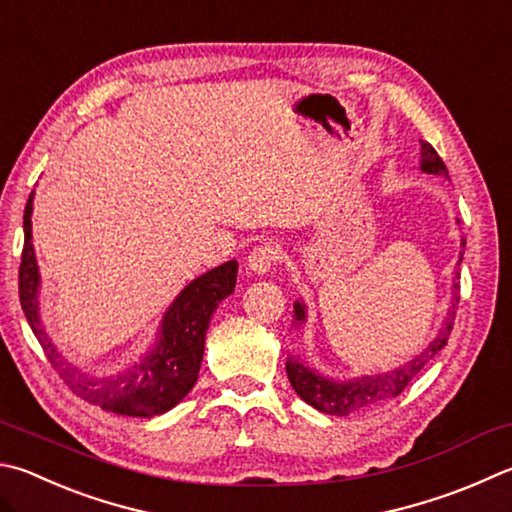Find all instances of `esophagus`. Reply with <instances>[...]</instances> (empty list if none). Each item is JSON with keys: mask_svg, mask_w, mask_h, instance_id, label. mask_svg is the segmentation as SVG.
Returning a JSON list of instances; mask_svg holds the SVG:
<instances>
[{"mask_svg": "<svg viewBox=\"0 0 512 512\" xmlns=\"http://www.w3.org/2000/svg\"><path fill=\"white\" fill-rule=\"evenodd\" d=\"M277 257H280V250H277V246L262 244V246L250 250V255L246 259V268L253 275H266L275 266Z\"/></svg>", "mask_w": 512, "mask_h": 512, "instance_id": "34e87169", "label": "esophagus"}]
</instances>
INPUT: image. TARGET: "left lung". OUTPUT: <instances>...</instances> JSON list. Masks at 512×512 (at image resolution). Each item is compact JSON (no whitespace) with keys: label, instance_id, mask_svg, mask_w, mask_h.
Returning <instances> with one entry per match:
<instances>
[{"label":"left lung","instance_id":"1","mask_svg":"<svg viewBox=\"0 0 512 512\" xmlns=\"http://www.w3.org/2000/svg\"><path fill=\"white\" fill-rule=\"evenodd\" d=\"M421 170L427 174H439L448 179V167L441 161V156L436 154L430 143L421 141ZM461 246L466 248V239H461ZM463 259V253L459 262ZM459 284L454 282V293H452V306L448 309V318H445L443 327L436 333V338L427 345L416 358L407 360L405 365L396 367L392 371H385V374H374V376H358L349 380H333L318 374V371L306 367L300 358H288L286 362V374L295 394L302 398L304 403H309L315 410L331 416H349L358 410H365L369 405H376L380 401H389V398H396L403 389L412 383V380L421 374L427 367L436 353H439L445 345H448L450 331L454 315H457V302H459ZM293 313L297 324L306 320V306L304 302L293 304Z\"/></svg>","mask_w":512,"mask_h":512}]
</instances>
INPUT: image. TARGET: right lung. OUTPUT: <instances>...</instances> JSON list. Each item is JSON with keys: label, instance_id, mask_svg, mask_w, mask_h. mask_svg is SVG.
Returning <instances> with one entry per match:
<instances>
[{"label": "right lung", "instance_id": "add662e5", "mask_svg": "<svg viewBox=\"0 0 512 512\" xmlns=\"http://www.w3.org/2000/svg\"><path fill=\"white\" fill-rule=\"evenodd\" d=\"M31 215L33 192L24 208L20 302L26 320H29L35 338L42 345L53 369L71 387L73 394L107 412L152 418L172 410L176 403H181L188 396L194 383H197L212 313L217 311V306L224 297L235 291V259L203 273L176 295V300L163 315L159 340H156L154 349L147 356L134 362L132 367L118 371L114 376H96L73 367L55 349L49 333L44 331V324L40 320V302H37L40 271H37V259L33 250Z\"/></svg>", "mask_w": 512, "mask_h": 512}]
</instances>
